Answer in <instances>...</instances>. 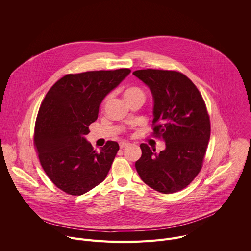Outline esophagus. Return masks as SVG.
<instances>
[{"mask_svg":"<svg viewBox=\"0 0 251 251\" xmlns=\"http://www.w3.org/2000/svg\"><path fill=\"white\" fill-rule=\"evenodd\" d=\"M130 146V143H126V142H121L120 143V148L121 149H124L126 147H129Z\"/></svg>","mask_w":251,"mask_h":251,"instance_id":"obj_1","label":"esophagus"}]
</instances>
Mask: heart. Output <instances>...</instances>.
<instances>
[{
    "mask_svg": "<svg viewBox=\"0 0 251 251\" xmlns=\"http://www.w3.org/2000/svg\"><path fill=\"white\" fill-rule=\"evenodd\" d=\"M136 95H143V92L138 87H129L124 91V98H129Z\"/></svg>",
    "mask_w": 251,
    "mask_h": 251,
    "instance_id": "obj_1",
    "label": "heart"
}]
</instances>
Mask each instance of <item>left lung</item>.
Here are the masks:
<instances>
[{
  "label": "left lung",
  "mask_w": 251,
  "mask_h": 251,
  "mask_svg": "<svg viewBox=\"0 0 251 251\" xmlns=\"http://www.w3.org/2000/svg\"><path fill=\"white\" fill-rule=\"evenodd\" d=\"M133 75L151 90L153 133L166 143L159 153L141 144L136 170L143 182L160 193L181 191L200 173L209 141L204 101L196 85L177 71L141 69Z\"/></svg>",
  "instance_id": "obj_1"
}]
</instances>
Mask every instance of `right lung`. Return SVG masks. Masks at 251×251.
<instances>
[{"label": "right lung", "instance_id": "right-lung-1", "mask_svg": "<svg viewBox=\"0 0 251 251\" xmlns=\"http://www.w3.org/2000/svg\"><path fill=\"white\" fill-rule=\"evenodd\" d=\"M131 73L128 68L67 75L47 93L34 127V146L50 181L73 196L102 183L119 150L108 141L98 152L85 139L99 106Z\"/></svg>", "mask_w": 251, "mask_h": 251}]
</instances>
